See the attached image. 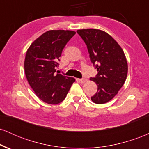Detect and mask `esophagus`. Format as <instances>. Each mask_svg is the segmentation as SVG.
<instances>
[{
	"label": "esophagus",
	"instance_id": "esophagus-1",
	"mask_svg": "<svg viewBox=\"0 0 149 149\" xmlns=\"http://www.w3.org/2000/svg\"><path fill=\"white\" fill-rule=\"evenodd\" d=\"M78 80L80 81V83H84L87 81V79H86V78H81V79H78Z\"/></svg>",
	"mask_w": 149,
	"mask_h": 149
}]
</instances>
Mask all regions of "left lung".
Segmentation results:
<instances>
[{
	"instance_id": "left-lung-1",
	"label": "left lung",
	"mask_w": 149,
	"mask_h": 149,
	"mask_svg": "<svg viewBox=\"0 0 149 149\" xmlns=\"http://www.w3.org/2000/svg\"><path fill=\"white\" fill-rule=\"evenodd\" d=\"M88 47L91 62L98 73L90 80L96 83L97 92L91 97L94 103L105 104L111 100L125 82L127 62L117 42L105 31L95 29L77 31Z\"/></svg>"
}]
</instances>
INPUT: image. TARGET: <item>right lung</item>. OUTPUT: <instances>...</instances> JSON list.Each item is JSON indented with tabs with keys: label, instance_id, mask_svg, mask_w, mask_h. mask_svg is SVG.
Here are the masks:
<instances>
[{
	"label": "right lung",
	"instance_id": "1",
	"mask_svg": "<svg viewBox=\"0 0 149 149\" xmlns=\"http://www.w3.org/2000/svg\"><path fill=\"white\" fill-rule=\"evenodd\" d=\"M76 32L50 30L42 33L27 49L26 77L36 96L49 104H57L67 95L75 78L63 76L56 67L63 49ZM58 73L57 74L56 73Z\"/></svg>",
	"mask_w": 149,
	"mask_h": 149
}]
</instances>
